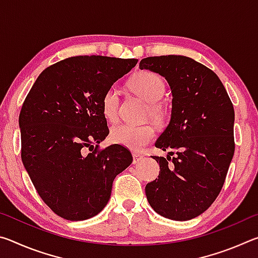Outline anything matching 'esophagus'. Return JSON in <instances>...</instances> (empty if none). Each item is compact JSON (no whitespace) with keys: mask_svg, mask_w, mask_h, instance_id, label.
Returning <instances> with one entry per match:
<instances>
[{"mask_svg":"<svg viewBox=\"0 0 258 258\" xmlns=\"http://www.w3.org/2000/svg\"><path fill=\"white\" fill-rule=\"evenodd\" d=\"M143 159V156L137 154V152H133V164H138L139 161H141Z\"/></svg>","mask_w":258,"mask_h":258,"instance_id":"1","label":"esophagus"}]
</instances>
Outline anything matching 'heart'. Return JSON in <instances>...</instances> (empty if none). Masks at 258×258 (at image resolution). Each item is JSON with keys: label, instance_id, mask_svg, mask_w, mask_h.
<instances>
[{"label": "heart", "instance_id": "obj_1", "mask_svg": "<svg viewBox=\"0 0 258 258\" xmlns=\"http://www.w3.org/2000/svg\"><path fill=\"white\" fill-rule=\"evenodd\" d=\"M131 90L140 98L150 103V115L154 119L160 120L164 111L158 102L163 97L165 86L159 76L150 72H142L135 75L130 83ZM119 93L115 86L109 87L102 97V112L108 120H115L118 116ZM110 138L115 143L133 150H141L155 138V130L150 125L118 124L113 126Z\"/></svg>", "mask_w": 258, "mask_h": 258}]
</instances>
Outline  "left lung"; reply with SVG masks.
<instances>
[{"mask_svg": "<svg viewBox=\"0 0 258 258\" xmlns=\"http://www.w3.org/2000/svg\"><path fill=\"white\" fill-rule=\"evenodd\" d=\"M140 69L159 74L171 87V119L155 146L176 155L152 156L160 172L146 185L147 199L161 216L191 220L207 211L224 184L234 154L232 102L216 74L189 56H148Z\"/></svg>", "mask_w": 258, "mask_h": 258, "instance_id": "8db88e82", "label": "left lung"}]
</instances>
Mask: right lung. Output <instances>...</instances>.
Wrapping results in <instances>:
<instances>
[{
  "label": "right lung",
  "instance_id": "right-lung-1",
  "mask_svg": "<svg viewBox=\"0 0 258 258\" xmlns=\"http://www.w3.org/2000/svg\"><path fill=\"white\" fill-rule=\"evenodd\" d=\"M138 59L78 55L44 69L19 115L21 160L37 194L56 215L83 221L102 211L112 182L132 164L126 148L99 151L109 130L102 97Z\"/></svg>",
  "mask_w": 258,
  "mask_h": 258
}]
</instances>
